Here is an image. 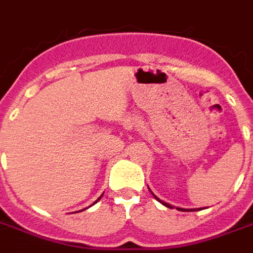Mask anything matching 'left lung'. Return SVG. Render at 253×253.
<instances>
[{
  "label": "left lung",
  "instance_id": "obj_1",
  "mask_svg": "<svg viewBox=\"0 0 253 253\" xmlns=\"http://www.w3.org/2000/svg\"><path fill=\"white\" fill-rule=\"evenodd\" d=\"M154 198H156L157 201H160L157 196H154ZM160 202H161V201H160ZM161 203H163V205H165V206H167V207H169V209H172V206H170V205H168V203H164V202H161ZM177 210H181V211H190V210H186V209H179V207H177ZM191 211H194V210H191Z\"/></svg>",
  "mask_w": 253,
  "mask_h": 253
}]
</instances>
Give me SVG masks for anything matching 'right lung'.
Listing matches in <instances>:
<instances>
[{"label":"right lung","instance_id":"obj_1","mask_svg":"<svg viewBox=\"0 0 253 253\" xmlns=\"http://www.w3.org/2000/svg\"><path fill=\"white\" fill-rule=\"evenodd\" d=\"M100 198H101V196H100ZM100 198H99V199H100ZM99 199H97V201H99Z\"/></svg>","mask_w":253,"mask_h":253}]
</instances>
